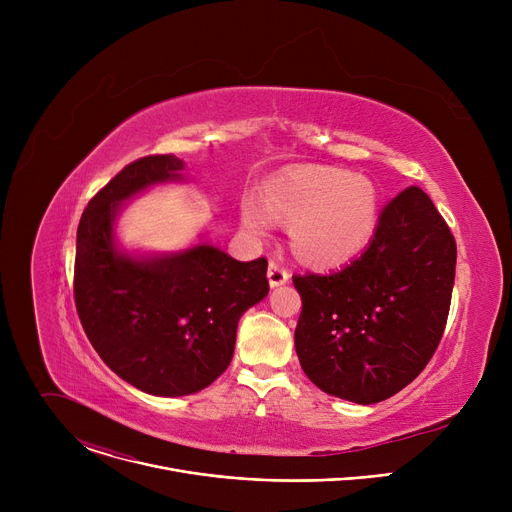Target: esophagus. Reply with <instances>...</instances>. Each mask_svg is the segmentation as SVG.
Returning <instances> with one entry per match:
<instances>
[{"instance_id": "1", "label": "esophagus", "mask_w": 512, "mask_h": 512, "mask_svg": "<svg viewBox=\"0 0 512 512\" xmlns=\"http://www.w3.org/2000/svg\"><path fill=\"white\" fill-rule=\"evenodd\" d=\"M267 279H269V285L271 287H277V285H283L287 279H289V271L275 259L269 261V267H267Z\"/></svg>"}]
</instances>
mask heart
I'll return each instance as SVG.
<instances>
[{"instance_id": "heart-1", "label": "heart", "mask_w": 512, "mask_h": 512, "mask_svg": "<svg viewBox=\"0 0 512 512\" xmlns=\"http://www.w3.org/2000/svg\"><path fill=\"white\" fill-rule=\"evenodd\" d=\"M379 194L364 176L336 168H294L265 184L257 196L241 200L243 225L265 235L271 221L289 225L296 255L312 265H336L356 255L375 233Z\"/></svg>"}]
</instances>
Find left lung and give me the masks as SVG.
Wrapping results in <instances>:
<instances>
[{
    "label": "left lung",
    "instance_id": "1",
    "mask_svg": "<svg viewBox=\"0 0 512 512\" xmlns=\"http://www.w3.org/2000/svg\"><path fill=\"white\" fill-rule=\"evenodd\" d=\"M454 277L450 227L421 188H405L360 257L326 275H294L296 352L308 379L360 405L399 393L442 340Z\"/></svg>",
    "mask_w": 512,
    "mask_h": 512
}]
</instances>
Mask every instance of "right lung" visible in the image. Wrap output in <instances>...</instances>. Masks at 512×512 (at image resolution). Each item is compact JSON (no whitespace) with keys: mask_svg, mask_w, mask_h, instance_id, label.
Returning a JSON list of instances; mask_svg holds the SVG:
<instances>
[{"mask_svg":"<svg viewBox=\"0 0 512 512\" xmlns=\"http://www.w3.org/2000/svg\"><path fill=\"white\" fill-rule=\"evenodd\" d=\"M172 154L125 166L85 208L77 231L75 304L107 367L150 395H192L231 364L239 318L267 291V259L237 261L200 243L137 259L117 251L121 202L154 184L182 180Z\"/></svg>","mask_w":512,"mask_h":512,"instance_id":"right-lung-1","label":"right lung"}]
</instances>
